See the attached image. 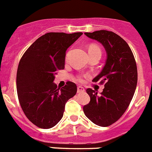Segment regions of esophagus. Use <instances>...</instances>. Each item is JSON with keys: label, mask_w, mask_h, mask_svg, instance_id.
I'll return each mask as SVG.
<instances>
[{"label": "esophagus", "mask_w": 152, "mask_h": 152, "mask_svg": "<svg viewBox=\"0 0 152 152\" xmlns=\"http://www.w3.org/2000/svg\"><path fill=\"white\" fill-rule=\"evenodd\" d=\"M77 93H83L85 91V90H84V88H83V87H81V86H78L77 88Z\"/></svg>", "instance_id": "34e87169"}]
</instances>
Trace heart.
<instances>
[{"label":"heart","instance_id":"obj_1","mask_svg":"<svg viewBox=\"0 0 152 152\" xmlns=\"http://www.w3.org/2000/svg\"><path fill=\"white\" fill-rule=\"evenodd\" d=\"M89 53H91V52H98V53H100L101 54V51H100V48L94 45H91L89 46ZM68 53L66 55V59L67 58H68ZM86 77V75H79L77 77V80L80 82H83L84 81V78Z\"/></svg>","mask_w":152,"mask_h":152}]
</instances>
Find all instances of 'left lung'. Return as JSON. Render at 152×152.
<instances>
[{
    "label": "left lung",
    "mask_w": 152,
    "mask_h": 152,
    "mask_svg": "<svg viewBox=\"0 0 152 152\" xmlns=\"http://www.w3.org/2000/svg\"><path fill=\"white\" fill-rule=\"evenodd\" d=\"M84 34L103 45L107 58L101 72L93 80L104 84L103 92L99 96L94 90H86L91 101L83 110L91 122L106 127L123 116L133 97L138 80L136 62L127 42L113 32L98 30Z\"/></svg>",
    "instance_id": "8db88e82"
}]
</instances>
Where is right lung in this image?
Returning a JSON list of instances; mask_svg holds the SVG:
<instances>
[{"label": "right lung", "mask_w": 152, "mask_h": 152, "mask_svg": "<svg viewBox=\"0 0 152 152\" xmlns=\"http://www.w3.org/2000/svg\"><path fill=\"white\" fill-rule=\"evenodd\" d=\"M82 33H48L37 39L19 63L17 91L20 104L29 121L39 128L50 129L61 119L64 106L77 93L68 81L57 88L55 75L64 68L66 50Z\"/></svg>", "instance_id": "obj_1"}]
</instances>
